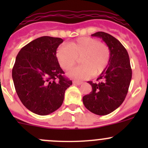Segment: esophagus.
Returning a JSON list of instances; mask_svg holds the SVG:
<instances>
[{
	"label": "esophagus",
	"mask_w": 148,
	"mask_h": 148,
	"mask_svg": "<svg viewBox=\"0 0 148 148\" xmlns=\"http://www.w3.org/2000/svg\"><path fill=\"white\" fill-rule=\"evenodd\" d=\"M73 84H76V85H80L82 84V82H79V81H74L73 82Z\"/></svg>",
	"instance_id": "esophagus-1"
}]
</instances>
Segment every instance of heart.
I'll use <instances>...</instances> for the list:
<instances>
[{"mask_svg":"<svg viewBox=\"0 0 148 148\" xmlns=\"http://www.w3.org/2000/svg\"><path fill=\"white\" fill-rule=\"evenodd\" d=\"M56 59L60 66L68 71L79 59L81 66L71 69L69 77L74 79L82 80L101 74L108 65L110 50L104 43L92 37H81L71 41L69 45L62 44L58 47Z\"/></svg>","mask_w":148,"mask_h":148,"instance_id":"b5f03b06","label":"heart"}]
</instances>
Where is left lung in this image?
Segmentation results:
<instances>
[{
  "label": "left lung",
  "mask_w": 148,
  "mask_h": 148,
  "mask_svg": "<svg viewBox=\"0 0 148 148\" xmlns=\"http://www.w3.org/2000/svg\"><path fill=\"white\" fill-rule=\"evenodd\" d=\"M92 36L102 38L110 50L108 65L99 77L97 82H88L92 90L83 97L85 107L98 115L112 112L122 104L128 92L132 79V69L126 49L114 36L99 31Z\"/></svg>",
  "instance_id": "left-lung-1"
}]
</instances>
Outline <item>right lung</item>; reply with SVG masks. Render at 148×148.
Returning a JSON list of instances; mask_svg holds the SVG:
<instances>
[{"label":"right lung","instance_id":"obj_1","mask_svg":"<svg viewBox=\"0 0 148 148\" xmlns=\"http://www.w3.org/2000/svg\"><path fill=\"white\" fill-rule=\"evenodd\" d=\"M61 38L42 36L23 46L12 69L16 93L23 105L38 115H47L62 106L72 82L64 76L56 56Z\"/></svg>","mask_w":148,"mask_h":148}]
</instances>
